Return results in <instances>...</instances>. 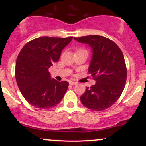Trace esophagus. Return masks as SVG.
I'll return each instance as SVG.
<instances>
[{"mask_svg":"<svg viewBox=\"0 0 146 146\" xmlns=\"http://www.w3.org/2000/svg\"><path fill=\"white\" fill-rule=\"evenodd\" d=\"M69 84H71V85H76V84H78V83H77V82H73V81H70V82H69Z\"/></svg>","mask_w":146,"mask_h":146,"instance_id":"34e87169","label":"esophagus"}]
</instances>
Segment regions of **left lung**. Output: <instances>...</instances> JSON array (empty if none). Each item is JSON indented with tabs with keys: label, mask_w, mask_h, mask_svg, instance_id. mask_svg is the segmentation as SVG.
I'll return each mask as SVG.
<instances>
[{
	"label": "left lung",
	"mask_w": 146,
	"mask_h": 146,
	"mask_svg": "<svg viewBox=\"0 0 146 146\" xmlns=\"http://www.w3.org/2000/svg\"><path fill=\"white\" fill-rule=\"evenodd\" d=\"M88 44L92 50L88 73L95 84L86 87L80 100L88 109L102 111L116 102L124 88L127 70L124 57L119 47L108 38L93 35L74 38Z\"/></svg>",
	"instance_id": "obj_1"
}]
</instances>
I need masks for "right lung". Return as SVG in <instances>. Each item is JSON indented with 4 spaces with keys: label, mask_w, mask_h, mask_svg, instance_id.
Wrapping results in <instances>:
<instances>
[{
    "label": "right lung",
    "mask_w": 146,
    "mask_h": 146,
    "mask_svg": "<svg viewBox=\"0 0 146 146\" xmlns=\"http://www.w3.org/2000/svg\"><path fill=\"white\" fill-rule=\"evenodd\" d=\"M72 39L40 37L27 43L18 54L16 82L23 96L33 106L50 109L62 100L68 83L51 79L48 68L59 60L62 51Z\"/></svg>",
    "instance_id": "obj_1"
}]
</instances>
